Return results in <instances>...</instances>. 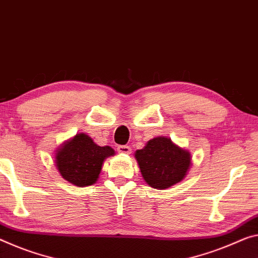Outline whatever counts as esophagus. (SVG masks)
Returning <instances> with one entry per match:
<instances>
[{"mask_svg": "<svg viewBox=\"0 0 258 258\" xmlns=\"http://www.w3.org/2000/svg\"><path fill=\"white\" fill-rule=\"evenodd\" d=\"M117 150H118V153H120V154H131V151H132V149H131V147L127 146V145L118 146L117 147Z\"/></svg>", "mask_w": 258, "mask_h": 258, "instance_id": "1", "label": "esophagus"}]
</instances>
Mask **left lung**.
Returning <instances> with one entry per match:
<instances>
[{"label": "left lung", "mask_w": 258, "mask_h": 258, "mask_svg": "<svg viewBox=\"0 0 258 258\" xmlns=\"http://www.w3.org/2000/svg\"><path fill=\"white\" fill-rule=\"evenodd\" d=\"M136 158L146 182L158 189L181 181L190 166V154L164 137L149 140Z\"/></svg>", "instance_id": "obj_1"}]
</instances>
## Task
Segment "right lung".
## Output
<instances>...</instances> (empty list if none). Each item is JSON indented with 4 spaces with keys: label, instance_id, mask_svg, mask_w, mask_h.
Here are the masks:
<instances>
[{
    "label": "right lung",
    "instance_id": "add662e5",
    "mask_svg": "<svg viewBox=\"0 0 258 258\" xmlns=\"http://www.w3.org/2000/svg\"><path fill=\"white\" fill-rule=\"evenodd\" d=\"M114 154L111 147H100L86 134L77 136L58 149L56 166L62 177L76 186L95 182L107 157Z\"/></svg>",
    "mask_w": 258,
    "mask_h": 258
}]
</instances>
